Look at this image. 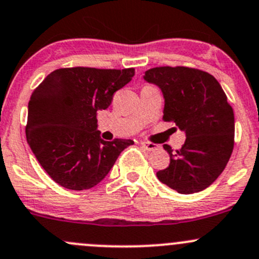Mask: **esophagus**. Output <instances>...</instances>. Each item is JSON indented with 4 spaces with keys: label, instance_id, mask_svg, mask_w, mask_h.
Returning a JSON list of instances; mask_svg holds the SVG:
<instances>
[{
    "label": "esophagus",
    "instance_id": "obj_1",
    "mask_svg": "<svg viewBox=\"0 0 259 259\" xmlns=\"http://www.w3.org/2000/svg\"><path fill=\"white\" fill-rule=\"evenodd\" d=\"M140 145H142L143 148H144L145 150H148V151H153V150H155V149H156V146L154 144H150V143H140Z\"/></svg>",
    "mask_w": 259,
    "mask_h": 259
}]
</instances>
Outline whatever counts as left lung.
<instances>
[{"mask_svg": "<svg viewBox=\"0 0 259 259\" xmlns=\"http://www.w3.org/2000/svg\"><path fill=\"white\" fill-rule=\"evenodd\" d=\"M144 80L163 93V119L187 137L177 151L163 145L170 164L156 177L180 194L202 192L221 176L233 151L234 114L227 95L215 77L190 67H154Z\"/></svg>", "mask_w": 259, "mask_h": 259, "instance_id": "1", "label": "left lung"}]
</instances>
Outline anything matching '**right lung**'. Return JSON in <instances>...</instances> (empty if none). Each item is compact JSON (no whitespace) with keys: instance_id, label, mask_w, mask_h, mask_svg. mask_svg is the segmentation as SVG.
Instances as JSON below:
<instances>
[{"instance_id":"add662e5","label":"right lung","mask_w":259,"mask_h":259,"mask_svg":"<svg viewBox=\"0 0 259 259\" xmlns=\"http://www.w3.org/2000/svg\"><path fill=\"white\" fill-rule=\"evenodd\" d=\"M133 76L134 69L67 67L52 71L33 90L26 138L54 182L66 189H90L108 176L120 153L134 144L129 139L103 140L96 119Z\"/></svg>"}]
</instances>
